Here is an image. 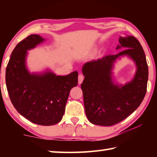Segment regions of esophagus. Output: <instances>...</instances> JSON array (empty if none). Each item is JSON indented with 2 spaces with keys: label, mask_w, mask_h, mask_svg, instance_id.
<instances>
[{
  "label": "esophagus",
  "mask_w": 157,
  "mask_h": 157,
  "mask_svg": "<svg viewBox=\"0 0 157 157\" xmlns=\"http://www.w3.org/2000/svg\"><path fill=\"white\" fill-rule=\"evenodd\" d=\"M84 75H82V74H79V76H78V83H79V84H80L82 83V81L84 80Z\"/></svg>",
  "instance_id": "obj_1"
}]
</instances>
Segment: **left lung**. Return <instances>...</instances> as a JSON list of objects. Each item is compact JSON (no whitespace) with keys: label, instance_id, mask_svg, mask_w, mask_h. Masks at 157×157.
I'll use <instances>...</instances> for the list:
<instances>
[{"label":"left lung","instance_id":"1","mask_svg":"<svg viewBox=\"0 0 157 157\" xmlns=\"http://www.w3.org/2000/svg\"><path fill=\"white\" fill-rule=\"evenodd\" d=\"M121 47L127 49L117 55L85 63L81 84L85 113L91 123L111 126L120 123L139 107L147 91L148 66L145 52L136 38L121 36ZM128 55L137 64V71L132 82L124 86L114 85L111 80L113 63L120 56Z\"/></svg>","mask_w":157,"mask_h":157}]
</instances>
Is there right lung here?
Masks as SVG:
<instances>
[{"label": "right lung", "instance_id": "right-lung-1", "mask_svg": "<svg viewBox=\"0 0 157 157\" xmlns=\"http://www.w3.org/2000/svg\"><path fill=\"white\" fill-rule=\"evenodd\" d=\"M44 39L31 34L18 43L12 52L5 73L7 89L12 105L32 123L53 125L62 119L71 89L78 85V71L66 76L51 72L30 74L25 67L27 50Z\"/></svg>", "mask_w": 157, "mask_h": 157}]
</instances>
